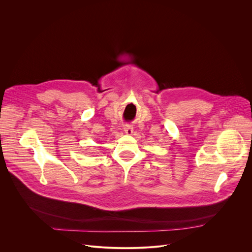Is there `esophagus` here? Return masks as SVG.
Returning <instances> with one entry per match:
<instances>
[{"label":"esophagus","mask_w":252,"mask_h":252,"mask_svg":"<svg viewBox=\"0 0 252 252\" xmlns=\"http://www.w3.org/2000/svg\"><path fill=\"white\" fill-rule=\"evenodd\" d=\"M124 130H125V132H126V134L130 135V134L133 132V127H132L130 125H126V126H124Z\"/></svg>","instance_id":"1"}]
</instances>
